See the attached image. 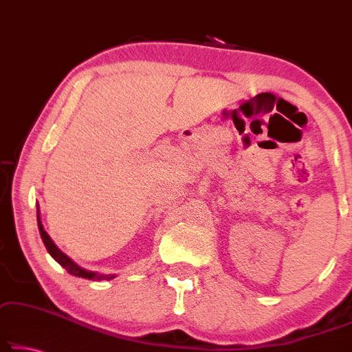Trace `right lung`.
I'll return each mask as SVG.
<instances>
[{"mask_svg": "<svg viewBox=\"0 0 352 352\" xmlns=\"http://www.w3.org/2000/svg\"><path fill=\"white\" fill-rule=\"evenodd\" d=\"M38 227H39V233H41V238H43L44 241V246L45 249H47L50 256H52L55 261H57L62 267L68 272L69 274H74V276H79V278H85V279H113L114 274H96L94 272H87V270L80 268L76 265L73 261L68 256H65V254L60 251V249L55 246L52 239H50V236L47 235V232L44 230L43 223H41V219H39V211H38Z\"/></svg>", "mask_w": 352, "mask_h": 352, "instance_id": "1", "label": "right lung"}]
</instances>
